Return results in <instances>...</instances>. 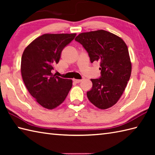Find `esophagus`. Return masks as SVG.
<instances>
[{"mask_svg":"<svg viewBox=\"0 0 155 155\" xmlns=\"http://www.w3.org/2000/svg\"><path fill=\"white\" fill-rule=\"evenodd\" d=\"M73 81L74 82V83H81V82L82 81V80H81V79H73Z\"/></svg>","mask_w":155,"mask_h":155,"instance_id":"34e87169","label":"esophagus"}]
</instances>
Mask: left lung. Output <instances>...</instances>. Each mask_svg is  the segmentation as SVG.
<instances>
[{"label": "left lung", "instance_id": "1", "mask_svg": "<svg viewBox=\"0 0 155 155\" xmlns=\"http://www.w3.org/2000/svg\"><path fill=\"white\" fill-rule=\"evenodd\" d=\"M88 52L91 63L100 62V78L91 79L88 100L100 109L113 107L119 100L131 74L128 47L118 36L104 30L83 32L75 38Z\"/></svg>", "mask_w": 155, "mask_h": 155}]
</instances>
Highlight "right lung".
Segmentation results:
<instances>
[{
	"instance_id": "obj_1",
	"label": "right lung",
	"mask_w": 155,
	"mask_h": 155,
	"mask_svg": "<svg viewBox=\"0 0 155 155\" xmlns=\"http://www.w3.org/2000/svg\"><path fill=\"white\" fill-rule=\"evenodd\" d=\"M77 34H45L25 49L21 74L31 96L44 108L53 109L63 103L72 85L71 79L52 74L63 48Z\"/></svg>"
}]
</instances>
